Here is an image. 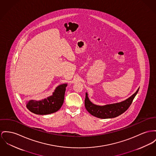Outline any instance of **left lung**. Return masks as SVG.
<instances>
[{
  "label": "left lung",
  "instance_id": "left-lung-1",
  "mask_svg": "<svg viewBox=\"0 0 156 156\" xmlns=\"http://www.w3.org/2000/svg\"><path fill=\"white\" fill-rule=\"evenodd\" d=\"M139 90V88L129 98L122 102L116 104H108L104 106H99L93 104L89 100L87 94L86 93L84 105L86 110L94 116L102 118H115L125 112L132 104L133 99Z\"/></svg>",
  "mask_w": 156,
  "mask_h": 156
}]
</instances>
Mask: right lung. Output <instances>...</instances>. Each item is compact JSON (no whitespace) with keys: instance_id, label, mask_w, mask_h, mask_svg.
I'll return each instance as SVG.
<instances>
[{"instance_id":"right-lung-1","label":"right lung","mask_w":156,"mask_h":156,"mask_svg":"<svg viewBox=\"0 0 156 156\" xmlns=\"http://www.w3.org/2000/svg\"><path fill=\"white\" fill-rule=\"evenodd\" d=\"M67 84L58 86L52 95L41 101L30 100L27 104V108L31 112L37 115H48L58 111L64 102L66 87Z\"/></svg>"}]
</instances>
